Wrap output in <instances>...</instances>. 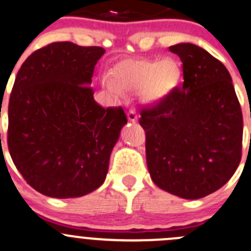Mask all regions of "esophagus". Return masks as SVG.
Wrapping results in <instances>:
<instances>
[{
    "label": "esophagus",
    "instance_id": "1",
    "mask_svg": "<svg viewBox=\"0 0 251 251\" xmlns=\"http://www.w3.org/2000/svg\"><path fill=\"white\" fill-rule=\"evenodd\" d=\"M126 117H128L129 122L135 123L136 121H138V115H136V111L134 110V108H130V110L128 111V113H126Z\"/></svg>",
    "mask_w": 251,
    "mask_h": 251
}]
</instances>
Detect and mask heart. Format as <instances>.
<instances>
[{
	"instance_id": "b5f03b06",
	"label": "heart",
	"mask_w": 251,
	"mask_h": 251,
	"mask_svg": "<svg viewBox=\"0 0 251 251\" xmlns=\"http://www.w3.org/2000/svg\"><path fill=\"white\" fill-rule=\"evenodd\" d=\"M111 79L103 84L108 90H139V99L144 105L156 106L172 94L180 79V69L176 61L152 59H126L111 71Z\"/></svg>"
}]
</instances>
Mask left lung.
<instances>
[{
	"label": "left lung",
	"instance_id": "8db88e82",
	"mask_svg": "<svg viewBox=\"0 0 251 251\" xmlns=\"http://www.w3.org/2000/svg\"><path fill=\"white\" fill-rule=\"evenodd\" d=\"M183 63L182 88L141 108L146 163L156 185L183 199L216 192L242 158L243 115L229 72L206 50L170 47Z\"/></svg>",
	"mask_w": 251,
	"mask_h": 251
}]
</instances>
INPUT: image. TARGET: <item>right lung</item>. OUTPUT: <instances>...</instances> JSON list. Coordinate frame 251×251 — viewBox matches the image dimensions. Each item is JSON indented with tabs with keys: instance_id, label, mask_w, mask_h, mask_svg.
I'll list each match as a JSON object with an SVG mask.
<instances>
[{
	"instance_id": "right-lung-1",
	"label": "right lung",
	"mask_w": 251,
	"mask_h": 251,
	"mask_svg": "<svg viewBox=\"0 0 251 251\" xmlns=\"http://www.w3.org/2000/svg\"><path fill=\"white\" fill-rule=\"evenodd\" d=\"M102 47L52 42L22 64L8 105L7 143L17 170L36 192L79 198L106 179L126 123L122 107L103 108L90 88Z\"/></svg>"
}]
</instances>
